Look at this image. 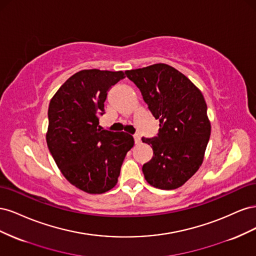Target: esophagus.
<instances>
[{
	"label": "esophagus",
	"instance_id": "obj_1",
	"mask_svg": "<svg viewBox=\"0 0 256 256\" xmlns=\"http://www.w3.org/2000/svg\"><path fill=\"white\" fill-rule=\"evenodd\" d=\"M134 142L136 143V144H138L141 142V136L138 134H136L134 136Z\"/></svg>",
	"mask_w": 256,
	"mask_h": 256
}]
</instances>
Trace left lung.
Wrapping results in <instances>:
<instances>
[{"label": "left lung", "mask_w": 256, "mask_h": 256, "mask_svg": "<svg viewBox=\"0 0 256 256\" xmlns=\"http://www.w3.org/2000/svg\"><path fill=\"white\" fill-rule=\"evenodd\" d=\"M141 90L154 118L159 120L156 136L142 141L154 156L142 171L146 182L162 190L180 188L203 164L212 126L200 90L187 76L166 64L125 72Z\"/></svg>", "instance_id": "obj_1"}]
</instances>
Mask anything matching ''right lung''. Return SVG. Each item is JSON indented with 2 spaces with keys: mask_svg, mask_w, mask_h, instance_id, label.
I'll return each mask as SVG.
<instances>
[{
  "mask_svg": "<svg viewBox=\"0 0 256 256\" xmlns=\"http://www.w3.org/2000/svg\"><path fill=\"white\" fill-rule=\"evenodd\" d=\"M122 72L84 69L51 99L46 140L60 171L78 189L102 194L118 184L122 161L134 144L129 134L99 126L109 90Z\"/></svg>",
  "mask_w": 256,
  "mask_h": 256,
  "instance_id": "right-lung-1",
  "label": "right lung"
}]
</instances>
